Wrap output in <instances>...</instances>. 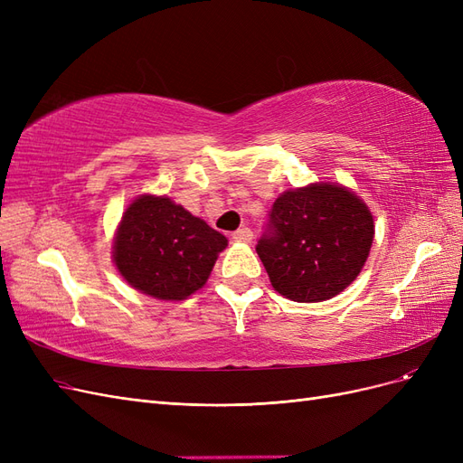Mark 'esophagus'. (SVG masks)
I'll list each match as a JSON object with an SVG mask.
<instances>
[{
	"label": "esophagus",
	"instance_id": "1",
	"mask_svg": "<svg viewBox=\"0 0 463 463\" xmlns=\"http://www.w3.org/2000/svg\"><path fill=\"white\" fill-rule=\"evenodd\" d=\"M232 240L240 241V243H249L250 240H253V232H250L249 228H240L232 233Z\"/></svg>",
	"mask_w": 463,
	"mask_h": 463
}]
</instances>
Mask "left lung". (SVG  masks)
I'll return each mask as SVG.
<instances>
[{"label":"left lung","instance_id":"obj_1","mask_svg":"<svg viewBox=\"0 0 463 463\" xmlns=\"http://www.w3.org/2000/svg\"><path fill=\"white\" fill-rule=\"evenodd\" d=\"M373 235L365 203L340 185L315 184L276 199L257 253L278 293L317 303L354 282L369 257Z\"/></svg>","mask_w":463,"mask_h":463}]
</instances>
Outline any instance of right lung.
<instances>
[{
  "mask_svg": "<svg viewBox=\"0 0 463 463\" xmlns=\"http://www.w3.org/2000/svg\"><path fill=\"white\" fill-rule=\"evenodd\" d=\"M228 240L167 197L143 194L125 210L114 245L121 276L156 299L179 301L204 286Z\"/></svg>",
  "mask_w": 463,
  "mask_h": 463,
  "instance_id": "add662e5",
  "label": "right lung"
}]
</instances>
